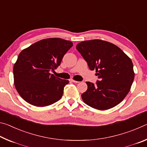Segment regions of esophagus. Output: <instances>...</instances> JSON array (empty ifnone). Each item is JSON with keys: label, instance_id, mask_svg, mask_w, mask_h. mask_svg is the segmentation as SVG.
I'll list each match as a JSON object with an SVG mask.
<instances>
[{"label": "esophagus", "instance_id": "34e87169", "mask_svg": "<svg viewBox=\"0 0 147 147\" xmlns=\"http://www.w3.org/2000/svg\"><path fill=\"white\" fill-rule=\"evenodd\" d=\"M70 82H73V83H75V84H77V83H79L80 82L74 80H73V79H71L70 80Z\"/></svg>", "mask_w": 147, "mask_h": 147}]
</instances>
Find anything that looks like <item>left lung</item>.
<instances>
[{"instance_id":"left-lung-1","label":"left lung","mask_w":147,"mask_h":147,"mask_svg":"<svg viewBox=\"0 0 147 147\" xmlns=\"http://www.w3.org/2000/svg\"><path fill=\"white\" fill-rule=\"evenodd\" d=\"M76 49L99 78L96 84L86 82L88 89L82 94L84 102L100 110L121 102L135 76L131 59L115 45L100 39L80 42Z\"/></svg>"}]
</instances>
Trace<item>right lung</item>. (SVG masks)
Wrapping results in <instances>:
<instances>
[{"mask_svg": "<svg viewBox=\"0 0 147 147\" xmlns=\"http://www.w3.org/2000/svg\"><path fill=\"white\" fill-rule=\"evenodd\" d=\"M73 44L61 38H47L32 44L19 54L13 66L14 85L27 102L38 107L55 103L69 84L51 74Z\"/></svg>", "mask_w": 147, "mask_h": 147, "instance_id": "add662e5", "label": "right lung"}]
</instances>
